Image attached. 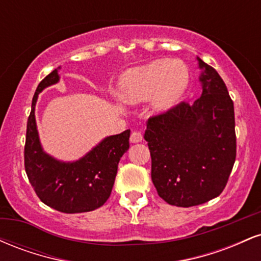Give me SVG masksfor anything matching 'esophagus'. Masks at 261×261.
Returning a JSON list of instances; mask_svg holds the SVG:
<instances>
[{
	"instance_id": "esophagus-1",
	"label": "esophagus",
	"mask_w": 261,
	"mask_h": 261,
	"mask_svg": "<svg viewBox=\"0 0 261 261\" xmlns=\"http://www.w3.org/2000/svg\"><path fill=\"white\" fill-rule=\"evenodd\" d=\"M143 140V136L142 134L140 133V131H134L133 134H131V137H130V141L133 143H137V142H141V141Z\"/></svg>"
}]
</instances>
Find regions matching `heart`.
Segmentation results:
<instances>
[{
    "label": "heart",
    "mask_w": 261,
    "mask_h": 261,
    "mask_svg": "<svg viewBox=\"0 0 261 261\" xmlns=\"http://www.w3.org/2000/svg\"><path fill=\"white\" fill-rule=\"evenodd\" d=\"M188 85L187 71L180 65L168 61H153L131 68L122 74L120 93L128 101L152 98L155 109L173 107Z\"/></svg>",
    "instance_id": "heart-1"
}]
</instances>
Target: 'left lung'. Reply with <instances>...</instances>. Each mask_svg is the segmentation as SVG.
I'll return each instance as SVG.
<instances>
[{"instance_id": "8db88e82", "label": "left lung", "mask_w": 261, "mask_h": 261, "mask_svg": "<svg viewBox=\"0 0 261 261\" xmlns=\"http://www.w3.org/2000/svg\"><path fill=\"white\" fill-rule=\"evenodd\" d=\"M201 97L151 116L145 140L151 152V176L169 205H201L220 195L236 161L234 107L223 80L197 58Z\"/></svg>"}]
</instances>
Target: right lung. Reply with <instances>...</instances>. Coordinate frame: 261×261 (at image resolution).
Masks as SVG:
<instances>
[{
    "mask_svg": "<svg viewBox=\"0 0 261 261\" xmlns=\"http://www.w3.org/2000/svg\"><path fill=\"white\" fill-rule=\"evenodd\" d=\"M55 68L39 83L27 124L24 167L35 194L45 205L65 214H80L100 207L109 199L122 154L130 147V130L106 137L85 157L61 162L44 152L35 122L38 94L59 82Z\"/></svg>",
    "mask_w": 261,
    "mask_h": 261,
    "instance_id": "right-lung-1",
    "label": "right lung"
}]
</instances>
